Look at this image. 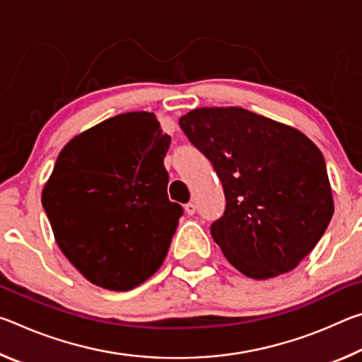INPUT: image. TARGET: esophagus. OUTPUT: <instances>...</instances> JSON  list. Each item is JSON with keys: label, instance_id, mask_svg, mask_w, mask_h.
Masks as SVG:
<instances>
[{"label": "esophagus", "instance_id": "1", "mask_svg": "<svg viewBox=\"0 0 362 362\" xmlns=\"http://www.w3.org/2000/svg\"><path fill=\"white\" fill-rule=\"evenodd\" d=\"M185 212L188 214V216H194V212H196V206H194L193 203H188V204H185Z\"/></svg>", "mask_w": 362, "mask_h": 362}]
</instances>
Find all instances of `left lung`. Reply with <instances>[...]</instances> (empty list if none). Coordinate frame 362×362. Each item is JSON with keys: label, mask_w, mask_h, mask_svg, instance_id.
I'll return each instance as SVG.
<instances>
[{"label": "left lung", "mask_w": 362, "mask_h": 362, "mask_svg": "<svg viewBox=\"0 0 362 362\" xmlns=\"http://www.w3.org/2000/svg\"><path fill=\"white\" fill-rule=\"evenodd\" d=\"M179 124L223 185L226 207L211 235L225 259L252 279L296 268L334 214L320 148L296 127L241 107L194 108Z\"/></svg>", "instance_id": "8db88e82"}]
</instances>
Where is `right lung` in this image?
<instances>
[{
	"label": "right lung",
	"instance_id": "add662e5",
	"mask_svg": "<svg viewBox=\"0 0 362 362\" xmlns=\"http://www.w3.org/2000/svg\"><path fill=\"white\" fill-rule=\"evenodd\" d=\"M169 145L155 115L131 112L59 153L41 203L60 250L93 284L131 291L166 259L183 214L168 198Z\"/></svg>",
	"mask_w": 362,
	"mask_h": 362
}]
</instances>
